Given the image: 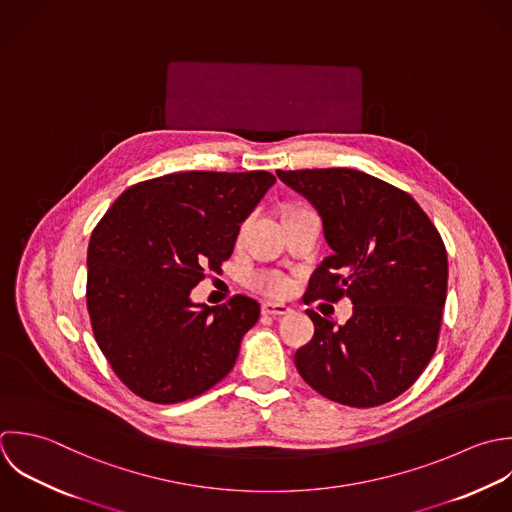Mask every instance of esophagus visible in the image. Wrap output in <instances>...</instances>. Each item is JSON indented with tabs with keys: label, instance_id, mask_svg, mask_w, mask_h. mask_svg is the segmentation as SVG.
<instances>
[{
	"label": "esophagus",
	"instance_id": "obj_1",
	"mask_svg": "<svg viewBox=\"0 0 512 512\" xmlns=\"http://www.w3.org/2000/svg\"><path fill=\"white\" fill-rule=\"evenodd\" d=\"M261 313L263 315H271V317H281V315H289L291 307H287L283 303H263L261 305Z\"/></svg>",
	"mask_w": 512,
	"mask_h": 512
}]
</instances>
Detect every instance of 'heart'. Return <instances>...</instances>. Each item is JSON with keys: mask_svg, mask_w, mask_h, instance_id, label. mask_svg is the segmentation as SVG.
<instances>
[{"mask_svg": "<svg viewBox=\"0 0 512 512\" xmlns=\"http://www.w3.org/2000/svg\"><path fill=\"white\" fill-rule=\"evenodd\" d=\"M249 283L253 289L271 297H285L291 291V279L275 271H257L251 275Z\"/></svg>", "mask_w": 512, "mask_h": 512, "instance_id": "obj_1", "label": "heart"}]
</instances>
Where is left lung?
I'll use <instances>...</instances> for the list:
<instances>
[{
    "mask_svg": "<svg viewBox=\"0 0 512 512\" xmlns=\"http://www.w3.org/2000/svg\"><path fill=\"white\" fill-rule=\"evenodd\" d=\"M321 215L331 255L307 293L351 299L345 325L315 311L313 339L295 353L299 375L323 397L377 407L405 393L435 355L447 299L445 243L405 191L357 169L277 171Z\"/></svg>",
    "mask_w": 512,
    "mask_h": 512,
    "instance_id": "1",
    "label": "left lung"
}]
</instances>
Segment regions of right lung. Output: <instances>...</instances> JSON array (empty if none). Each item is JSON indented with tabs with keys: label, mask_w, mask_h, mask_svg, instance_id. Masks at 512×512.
<instances>
[{
	"label": "right lung",
	"mask_w": 512,
	"mask_h": 512,
	"mask_svg": "<svg viewBox=\"0 0 512 512\" xmlns=\"http://www.w3.org/2000/svg\"><path fill=\"white\" fill-rule=\"evenodd\" d=\"M275 177L267 171H185L123 191L91 233L87 311L121 383L145 401L193 399L233 369L261 307L191 301V289L231 257L241 223Z\"/></svg>",
	"instance_id": "add662e5"
}]
</instances>
